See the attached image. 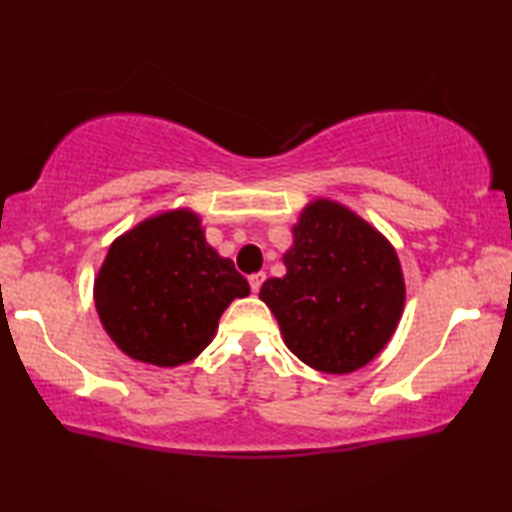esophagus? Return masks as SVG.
Segmentation results:
<instances>
[{"instance_id": "esophagus-1", "label": "esophagus", "mask_w": 512, "mask_h": 512, "mask_svg": "<svg viewBox=\"0 0 512 512\" xmlns=\"http://www.w3.org/2000/svg\"><path fill=\"white\" fill-rule=\"evenodd\" d=\"M264 278H266V273H264V271H257V273H253V276L248 278V283H250V290H253V292H259V287H262Z\"/></svg>"}]
</instances>
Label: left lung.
<instances>
[{
  "label": "left lung",
  "mask_w": 512,
  "mask_h": 512,
  "mask_svg": "<svg viewBox=\"0 0 512 512\" xmlns=\"http://www.w3.org/2000/svg\"><path fill=\"white\" fill-rule=\"evenodd\" d=\"M285 276L259 299L287 348L322 373L362 369L390 338L406 304L397 250L371 222L331 199H313L292 227Z\"/></svg>",
  "instance_id": "1"
}]
</instances>
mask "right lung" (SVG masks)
<instances>
[{
    "label": "right lung",
    "instance_id": "obj_1",
    "mask_svg": "<svg viewBox=\"0 0 512 512\" xmlns=\"http://www.w3.org/2000/svg\"><path fill=\"white\" fill-rule=\"evenodd\" d=\"M92 294L102 327L127 357L181 366L213 341L220 315L250 285L208 246L197 213L171 208L111 243Z\"/></svg>",
    "mask_w": 512,
    "mask_h": 512
}]
</instances>
